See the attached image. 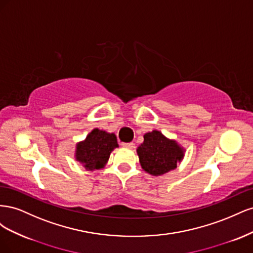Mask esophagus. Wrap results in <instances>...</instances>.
I'll list each match as a JSON object with an SVG mask.
<instances>
[{
	"mask_svg": "<svg viewBox=\"0 0 253 253\" xmlns=\"http://www.w3.org/2000/svg\"><path fill=\"white\" fill-rule=\"evenodd\" d=\"M122 145H124V147H125V148H126V149H134V148H135V143H133V142L122 143Z\"/></svg>",
	"mask_w": 253,
	"mask_h": 253,
	"instance_id": "1",
	"label": "esophagus"
}]
</instances>
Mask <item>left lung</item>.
<instances>
[{"instance_id": "obj_1", "label": "left lung", "mask_w": 253, "mask_h": 253, "mask_svg": "<svg viewBox=\"0 0 253 253\" xmlns=\"http://www.w3.org/2000/svg\"><path fill=\"white\" fill-rule=\"evenodd\" d=\"M143 138V142L137 148V155L142 169L153 176L176 169L185 156L186 150L177 141L168 138L157 129L145 133Z\"/></svg>"}]
</instances>
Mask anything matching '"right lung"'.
<instances>
[{
    "label": "right lung",
    "instance_id": "1",
    "mask_svg": "<svg viewBox=\"0 0 253 253\" xmlns=\"http://www.w3.org/2000/svg\"><path fill=\"white\" fill-rule=\"evenodd\" d=\"M118 147L117 137L114 133L94 128L85 139L76 144L75 158L87 171L100 170L108 164L114 149Z\"/></svg>",
    "mask_w": 253,
    "mask_h": 253
}]
</instances>
